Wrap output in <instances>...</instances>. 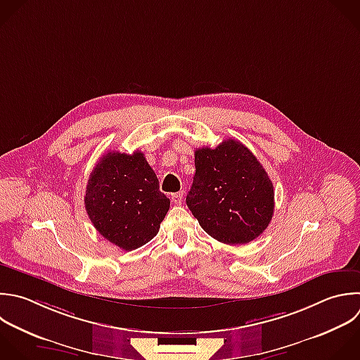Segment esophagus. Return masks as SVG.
I'll return each instance as SVG.
<instances>
[{"instance_id":"1","label":"esophagus","mask_w":360,"mask_h":360,"mask_svg":"<svg viewBox=\"0 0 360 360\" xmlns=\"http://www.w3.org/2000/svg\"><path fill=\"white\" fill-rule=\"evenodd\" d=\"M172 201L174 202V204H181V201H183V193L181 191H179V193H174V194H172Z\"/></svg>"}]
</instances>
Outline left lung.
<instances>
[{
    "instance_id": "left-lung-1",
    "label": "left lung",
    "mask_w": 360,
    "mask_h": 360,
    "mask_svg": "<svg viewBox=\"0 0 360 360\" xmlns=\"http://www.w3.org/2000/svg\"><path fill=\"white\" fill-rule=\"evenodd\" d=\"M195 174L186 202L201 228L226 245L256 239L271 221L273 183L239 141L225 139L194 153Z\"/></svg>"
}]
</instances>
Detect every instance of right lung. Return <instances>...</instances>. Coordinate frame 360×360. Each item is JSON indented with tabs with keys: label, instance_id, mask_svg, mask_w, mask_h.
Segmentation results:
<instances>
[{
	"label": "right lung",
	"instance_id": "1",
	"mask_svg": "<svg viewBox=\"0 0 360 360\" xmlns=\"http://www.w3.org/2000/svg\"><path fill=\"white\" fill-rule=\"evenodd\" d=\"M84 205L107 240L134 250L158 235L170 200L159 190V180L142 152L110 150L90 174Z\"/></svg>",
	"mask_w": 360,
	"mask_h": 360
}]
</instances>
